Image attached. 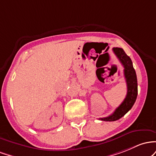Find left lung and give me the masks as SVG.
Returning <instances> with one entry per match:
<instances>
[{"mask_svg": "<svg viewBox=\"0 0 156 156\" xmlns=\"http://www.w3.org/2000/svg\"><path fill=\"white\" fill-rule=\"evenodd\" d=\"M113 52L117 58L120 61L124 67V74L127 83V92L125 99L122 101L115 111L109 116L99 118V120L105 122H114L124 116L133 106L138 95V83L137 77L135 69L133 66V62L129 56L126 55L122 48H113Z\"/></svg>", "mask_w": 156, "mask_h": 156, "instance_id": "8db88e82", "label": "left lung"}]
</instances>
